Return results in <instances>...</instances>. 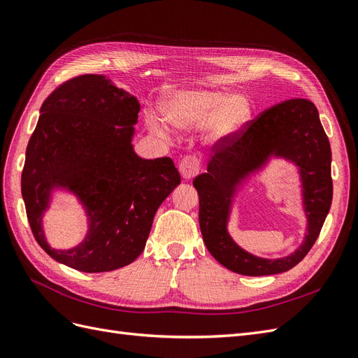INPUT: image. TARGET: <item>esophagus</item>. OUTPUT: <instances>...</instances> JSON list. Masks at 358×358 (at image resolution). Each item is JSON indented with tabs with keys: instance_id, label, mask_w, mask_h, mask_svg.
Returning a JSON list of instances; mask_svg holds the SVG:
<instances>
[{
	"instance_id": "1",
	"label": "esophagus",
	"mask_w": 358,
	"mask_h": 358,
	"mask_svg": "<svg viewBox=\"0 0 358 358\" xmlns=\"http://www.w3.org/2000/svg\"><path fill=\"white\" fill-rule=\"evenodd\" d=\"M199 166H201V164H199L198 157L186 156L180 162L178 168H180V172H181V177L184 180H192L199 172Z\"/></svg>"
}]
</instances>
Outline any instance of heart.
Instances as JSON below:
<instances>
[{
	"label": "heart",
	"mask_w": 358,
	"mask_h": 358,
	"mask_svg": "<svg viewBox=\"0 0 358 358\" xmlns=\"http://www.w3.org/2000/svg\"><path fill=\"white\" fill-rule=\"evenodd\" d=\"M164 119L177 131L189 132L205 124V141L223 145L247 128L255 114V103L245 94H230L224 89L182 87L171 92L162 103ZM152 132L169 136L166 124L150 116Z\"/></svg>",
	"instance_id": "obj_1"
}]
</instances>
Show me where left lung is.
<instances>
[{"instance_id":"obj_1","label":"left lung","mask_w":358,"mask_h":358,"mask_svg":"<svg viewBox=\"0 0 358 358\" xmlns=\"http://www.w3.org/2000/svg\"><path fill=\"white\" fill-rule=\"evenodd\" d=\"M273 159L293 164L299 176L307 229L303 244L288 257L266 259L242 249L228 223L237 196L257 171ZM331 150L317 107L308 99H290L264 111L248 129L220 148L193 181L199 194V226L211 256L229 271L275 275L290 271L313 248L333 198Z\"/></svg>"}]
</instances>
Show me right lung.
I'll list each match as a JSON object with an SVG mask.
<instances>
[{"mask_svg":"<svg viewBox=\"0 0 358 358\" xmlns=\"http://www.w3.org/2000/svg\"><path fill=\"white\" fill-rule=\"evenodd\" d=\"M140 102L107 76L86 74L43 102L27 147L22 198L34 236L48 255L82 272H110L141 255L157 208L181 182L172 159L134 150ZM56 192L83 206L88 230L77 246L53 249L43 215Z\"/></svg>","mask_w":358,"mask_h":358,"instance_id":"1","label":"right lung"}]
</instances>
